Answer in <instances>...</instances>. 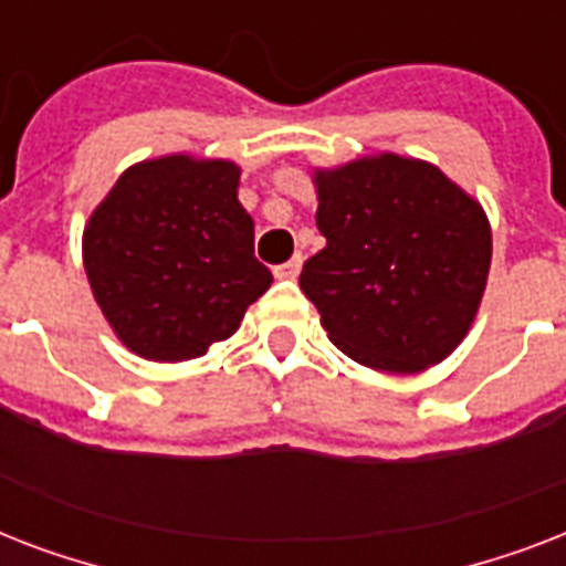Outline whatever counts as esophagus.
<instances>
[{"instance_id": "obj_1", "label": "esophagus", "mask_w": 566, "mask_h": 566, "mask_svg": "<svg viewBox=\"0 0 566 566\" xmlns=\"http://www.w3.org/2000/svg\"><path fill=\"white\" fill-rule=\"evenodd\" d=\"M302 270V255H293L287 264L275 266V279H296Z\"/></svg>"}]
</instances>
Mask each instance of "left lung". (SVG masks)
<instances>
[{"instance_id": "1", "label": "left lung", "mask_w": 566, "mask_h": 566, "mask_svg": "<svg viewBox=\"0 0 566 566\" xmlns=\"http://www.w3.org/2000/svg\"><path fill=\"white\" fill-rule=\"evenodd\" d=\"M326 247L300 287L328 340L378 373L411 376L455 353L491 273V222L429 161L381 153L314 170Z\"/></svg>"}]
</instances>
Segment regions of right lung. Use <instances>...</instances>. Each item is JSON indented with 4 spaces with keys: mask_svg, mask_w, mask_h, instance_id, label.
<instances>
[{
    "mask_svg": "<svg viewBox=\"0 0 566 566\" xmlns=\"http://www.w3.org/2000/svg\"><path fill=\"white\" fill-rule=\"evenodd\" d=\"M226 158L161 155L128 167L82 234L93 300L119 344L176 364L238 332L273 273Z\"/></svg>",
    "mask_w": 566,
    "mask_h": 566,
    "instance_id": "1",
    "label": "right lung"
}]
</instances>
